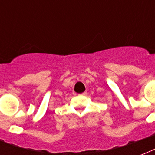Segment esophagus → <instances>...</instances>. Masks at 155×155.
<instances>
[{
  "mask_svg": "<svg viewBox=\"0 0 155 155\" xmlns=\"http://www.w3.org/2000/svg\"><path fill=\"white\" fill-rule=\"evenodd\" d=\"M86 94H87V92H83V93H81V94H80V96H85Z\"/></svg>",
  "mask_w": 155,
  "mask_h": 155,
  "instance_id": "obj_1",
  "label": "esophagus"
}]
</instances>
